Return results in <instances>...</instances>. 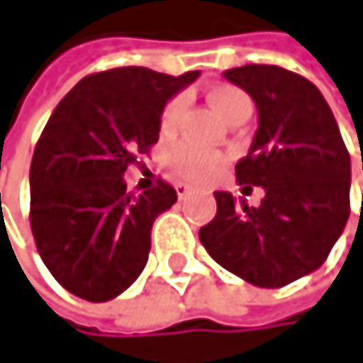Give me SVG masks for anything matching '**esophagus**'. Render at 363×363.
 <instances>
[{"mask_svg":"<svg viewBox=\"0 0 363 363\" xmlns=\"http://www.w3.org/2000/svg\"><path fill=\"white\" fill-rule=\"evenodd\" d=\"M189 191H191V187H189L187 183H176V194H178V198H185Z\"/></svg>","mask_w":363,"mask_h":363,"instance_id":"1","label":"esophagus"}]
</instances>
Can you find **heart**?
<instances>
[{
  "mask_svg": "<svg viewBox=\"0 0 363 363\" xmlns=\"http://www.w3.org/2000/svg\"><path fill=\"white\" fill-rule=\"evenodd\" d=\"M208 102L213 104V108L226 121H230L237 113L250 108V97L240 86H233V84H218L213 89H208ZM185 111H187V97L183 93L169 97L167 104L163 106V113H161L163 135H172L178 128ZM222 163H224V159L220 152L189 145V143H180V145L172 147L167 155V167L178 178L196 180V183L213 178L218 174V169L222 167Z\"/></svg>",
  "mask_w": 363,
  "mask_h": 363,
  "instance_id": "heart-1",
  "label": "heart"
}]
</instances>
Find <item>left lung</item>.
I'll return each instance as SVG.
<instances>
[{"label": "left lung", "mask_w": 363, "mask_h": 363, "mask_svg": "<svg viewBox=\"0 0 363 363\" xmlns=\"http://www.w3.org/2000/svg\"><path fill=\"white\" fill-rule=\"evenodd\" d=\"M224 78L259 111L252 147L235 165L237 180L266 196L259 206H240L216 191L218 213L200 228V242L228 272L281 287L323 266L344 230L351 157L327 100L307 78L277 65L235 67Z\"/></svg>", "instance_id": "1"}]
</instances>
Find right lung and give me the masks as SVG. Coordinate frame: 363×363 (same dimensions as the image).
Wrapping results in <instances>:
<instances>
[{
    "mask_svg": "<svg viewBox=\"0 0 363 363\" xmlns=\"http://www.w3.org/2000/svg\"><path fill=\"white\" fill-rule=\"evenodd\" d=\"M196 78L117 67L82 78L54 108L30 165V226L67 291L104 303L145 268L152 222L176 202V189L159 178L135 196L121 176L150 155L165 102Z\"/></svg>",
    "mask_w": 363,
    "mask_h": 363,
    "instance_id": "obj_1",
    "label": "right lung"
}]
</instances>
